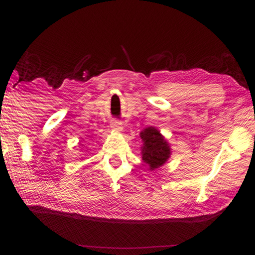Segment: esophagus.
<instances>
[{"mask_svg":"<svg viewBox=\"0 0 255 255\" xmlns=\"http://www.w3.org/2000/svg\"><path fill=\"white\" fill-rule=\"evenodd\" d=\"M110 126L115 130H123V124L119 122V120H112Z\"/></svg>","mask_w":255,"mask_h":255,"instance_id":"esophagus-1","label":"esophagus"}]
</instances>
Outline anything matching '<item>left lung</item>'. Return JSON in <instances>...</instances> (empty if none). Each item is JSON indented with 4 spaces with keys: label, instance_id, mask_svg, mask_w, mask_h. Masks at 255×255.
<instances>
[{
    "label": "left lung",
    "instance_id": "obj_1",
    "mask_svg": "<svg viewBox=\"0 0 255 255\" xmlns=\"http://www.w3.org/2000/svg\"><path fill=\"white\" fill-rule=\"evenodd\" d=\"M144 144L141 147V155L146 164H148L152 170L157 169L170 157V147L163 136L154 127L146 128L140 132Z\"/></svg>",
    "mask_w": 255,
    "mask_h": 255
}]
</instances>
